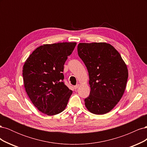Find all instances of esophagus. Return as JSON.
Returning <instances> with one entry per match:
<instances>
[{
  "label": "esophagus",
  "instance_id": "esophagus-1",
  "mask_svg": "<svg viewBox=\"0 0 147 147\" xmlns=\"http://www.w3.org/2000/svg\"><path fill=\"white\" fill-rule=\"evenodd\" d=\"M80 86V84H77V85H75V86H74V89L75 90H77V89H78V88Z\"/></svg>",
  "mask_w": 147,
  "mask_h": 147
}]
</instances>
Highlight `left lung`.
Segmentation results:
<instances>
[{
    "mask_svg": "<svg viewBox=\"0 0 147 147\" xmlns=\"http://www.w3.org/2000/svg\"><path fill=\"white\" fill-rule=\"evenodd\" d=\"M77 51L90 77V94L84 99L86 109L96 115L110 112L125 91L128 78L126 64L109 43H80Z\"/></svg>",
    "mask_w": 147,
    "mask_h": 147,
    "instance_id": "obj_1",
    "label": "left lung"
}]
</instances>
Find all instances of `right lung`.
Returning a JSON list of instances; mask_svg holds the SVG:
<instances>
[{
    "label": "right lung",
    "instance_id": "1",
    "mask_svg": "<svg viewBox=\"0 0 147 147\" xmlns=\"http://www.w3.org/2000/svg\"><path fill=\"white\" fill-rule=\"evenodd\" d=\"M76 44H44L35 49L23 65L24 84L29 99L40 112L49 116L64 110L72 94L63 82V72Z\"/></svg>",
    "mask_w": 147,
    "mask_h": 147
}]
</instances>
